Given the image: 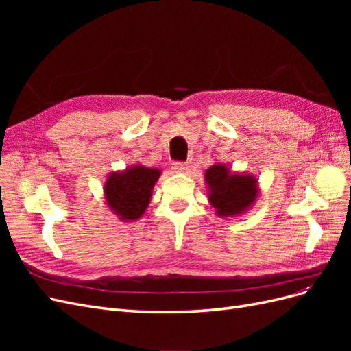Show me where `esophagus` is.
I'll use <instances>...</instances> for the list:
<instances>
[{"label":"esophagus","mask_w":351,"mask_h":351,"mask_svg":"<svg viewBox=\"0 0 351 351\" xmlns=\"http://www.w3.org/2000/svg\"><path fill=\"white\" fill-rule=\"evenodd\" d=\"M187 168H189V164H184V162H174L173 164L174 173H186Z\"/></svg>","instance_id":"1"}]
</instances>
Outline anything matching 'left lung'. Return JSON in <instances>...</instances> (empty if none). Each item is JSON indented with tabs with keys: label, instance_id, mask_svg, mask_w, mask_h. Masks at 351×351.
<instances>
[{
	"label": "left lung",
	"instance_id": "1",
	"mask_svg": "<svg viewBox=\"0 0 351 351\" xmlns=\"http://www.w3.org/2000/svg\"><path fill=\"white\" fill-rule=\"evenodd\" d=\"M204 178L209 204L221 218L246 214L261 195L256 176L232 171L226 164L217 162L209 167Z\"/></svg>",
	"mask_w": 351,
	"mask_h": 351
}]
</instances>
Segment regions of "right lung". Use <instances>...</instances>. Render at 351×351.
I'll return each instance as SVG.
<instances>
[{"instance_id": "1", "label": "right lung", "mask_w": 351, "mask_h": 351, "mask_svg": "<svg viewBox=\"0 0 351 351\" xmlns=\"http://www.w3.org/2000/svg\"><path fill=\"white\" fill-rule=\"evenodd\" d=\"M159 176L161 169L142 164L110 173L104 183L105 204L120 221H137L151 204L152 190Z\"/></svg>"}]
</instances>
